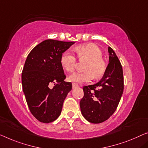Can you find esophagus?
I'll use <instances>...</instances> for the list:
<instances>
[{
	"mask_svg": "<svg viewBox=\"0 0 148 148\" xmlns=\"http://www.w3.org/2000/svg\"><path fill=\"white\" fill-rule=\"evenodd\" d=\"M78 86V85L76 83H72V88H76Z\"/></svg>",
	"mask_w": 148,
	"mask_h": 148,
	"instance_id": "obj_1",
	"label": "esophagus"
}]
</instances>
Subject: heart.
<instances>
[{
  "label": "heart",
  "instance_id": "heart-1",
  "mask_svg": "<svg viewBox=\"0 0 148 148\" xmlns=\"http://www.w3.org/2000/svg\"><path fill=\"white\" fill-rule=\"evenodd\" d=\"M74 51L80 58L87 59L84 72H74L70 74L68 80L76 83L89 82L94 78L102 76L106 70V64L102 60V52L95 44L89 43L78 46ZM60 62L63 68L68 72L73 71L76 63V58L72 50H66L62 54Z\"/></svg>",
  "mask_w": 148,
  "mask_h": 148
}]
</instances>
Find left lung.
<instances>
[{
    "label": "left lung",
    "mask_w": 148,
    "mask_h": 148,
    "mask_svg": "<svg viewBox=\"0 0 148 148\" xmlns=\"http://www.w3.org/2000/svg\"><path fill=\"white\" fill-rule=\"evenodd\" d=\"M108 50L109 64L102 78L95 84L84 86L80 102L84 118L93 123L104 122L114 113L123 91L122 65L113 49Z\"/></svg>",
    "instance_id": "8db88e82"
}]
</instances>
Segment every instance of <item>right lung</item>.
Instances as JSON below:
<instances>
[{"instance_id":"1","label":"right lung","mask_w":148,"mask_h":148,"mask_svg":"<svg viewBox=\"0 0 148 148\" xmlns=\"http://www.w3.org/2000/svg\"><path fill=\"white\" fill-rule=\"evenodd\" d=\"M74 43L46 40L26 58L22 73L23 89L30 112L40 122H52L58 118L72 90V83L64 81L66 76L60 58Z\"/></svg>"}]
</instances>
